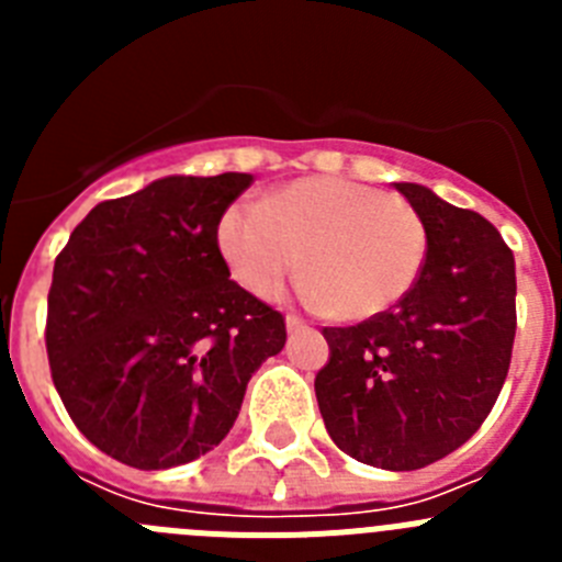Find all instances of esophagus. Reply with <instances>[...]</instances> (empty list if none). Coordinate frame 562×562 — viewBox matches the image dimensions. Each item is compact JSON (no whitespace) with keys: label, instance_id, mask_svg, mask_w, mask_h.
Listing matches in <instances>:
<instances>
[{"label":"esophagus","instance_id":"esophagus-1","mask_svg":"<svg viewBox=\"0 0 562 562\" xmlns=\"http://www.w3.org/2000/svg\"><path fill=\"white\" fill-rule=\"evenodd\" d=\"M284 324H286V331H301V329H306L304 317H297V315H286V317H284Z\"/></svg>","mask_w":562,"mask_h":562}]
</instances>
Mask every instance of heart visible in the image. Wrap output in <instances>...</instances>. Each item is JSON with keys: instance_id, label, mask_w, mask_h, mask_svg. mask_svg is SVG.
Masks as SVG:
<instances>
[{"instance_id": "heart-1", "label": "heart", "mask_w": 562, "mask_h": 562, "mask_svg": "<svg viewBox=\"0 0 562 562\" xmlns=\"http://www.w3.org/2000/svg\"><path fill=\"white\" fill-rule=\"evenodd\" d=\"M216 241L233 278L261 297L304 261L306 304L346 321L400 304L428 258V231L408 202L342 177L295 180L261 205L236 202L222 213Z\"/></svg>"}]
</instances>
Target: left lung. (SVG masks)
Listing matches in <instances>:
<instances>
[{
    "instance_id": "obj_1",
    "label": "left lung",
    "mask_w": 562,
    "mask_h": 562,
    "mask_svg": "<svg viewBox=\"0 0 562 562\" xmlns=\"http://www.w3.org/2000/svg\"><path fill=\"white\" fill-rule=\"evenodd\" d=\"M394 188L428 231L425 270L394 310L324 329L315 396L342 453L400 473L453 453L493 411L515 342V258L475 211Z\"/></svg>"
}]
</instances>
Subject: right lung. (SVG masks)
<instances>
[{
  "label": "right lung",
  "instance_id": "obj_1",
  "mask_svg": "<svg viewBox=\"0 0 562 562\" xmlns=\"http://www.w3.org/2000/svg\"><path fill=\"white\" fill-rule=\"evenodd\" d=\"M250 173L162 177L87 213L53 267L47 357L64 408L137 470L200 459L284 349L281 312L231 281L216 231Z\"/></svg>",
  "mask_w": 562,
  "mask_h": 562
}]
</instances>
